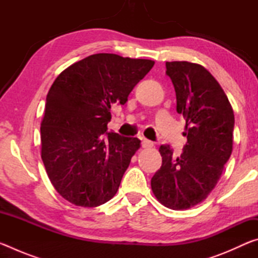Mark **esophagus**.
<instances>
[{
	"mask_svg": "<svg viewBox=\"0 0 258 258\" xmlns=\"http://www.w3.org/2000/svg\"><path fill=\"white\" fill-rule=\"evenodd\" d=\"M142 142H141V146L142 148H151L152 146H154V142L150 141V140H148L146 138H142Z\"/></svg>",
	"mask_w": 258,
	"mask_h": 258,
	"instance_id": "esophagus-1",
	"label": "esophagus"
}]
</instances>
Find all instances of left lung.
<instances>
[{
	"label": "left lung",
	"instance_id": "8db88e82",
	"mask_svg": "<svg viewBox=\"0 0 258 258\" xmlns=\"http://www.w3.org/2000/svg\"><path fill=\"white\" fill-rule=\"evenodd\" d=\"M166 75L175 89L187 141L178 157L169 146H160L163 164L151 189L164 206L180 211L202 203L220 180L232 152L234 115L223 89L200 64L166 62Z\"/></svg>",
	"mask_w": 258,
	"mask_h": 258
}]
</instances>
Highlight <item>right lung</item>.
Instances as JSON below:
<instances>
[{
	"instance_id": "1",
	"label": "right lung",
	"mask_w": 258,
	"mask_h": 258,
	"mask_svg": "<svg viewBox=\"0 0 258 258\" xmlns=\"http://www.w3.org/2000/svg\"><path fill=\"white\" fill-rule=\"evenodd\" d=\"M154 64L98 53L55 78L41 124L42 160L54 189L69 203L97 207L116 195L141 141L108 132L110 109L124 106Z\"/></svg>"
}]
</instances>
